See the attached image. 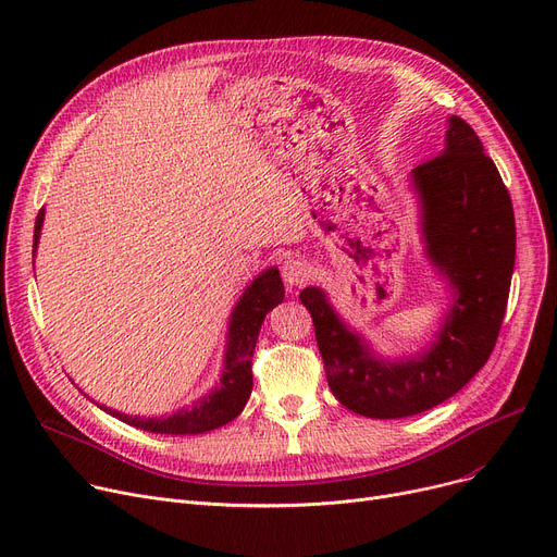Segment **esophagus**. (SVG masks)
Here are the masks:
<instances>
[{
	"label": "esophagus",
	"mask_w": 557,
	"mask_h": 557,
	"mask_svg": "<svg viewBox=\"0 0 557 557\" xmlns=\"http://www.w3.org/2000/svg\"><path fill=\"white\" fill-rule=\"evenodd\" d=\"M282 277L288 286L305 284L311 277V267L300 257H286L282 261Z\"/></svg>",
	"instance_id": "esophagus-1"
}]
</instances>
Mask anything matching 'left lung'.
Masks as SVG:
<instances>
[{"label": "left lung", "instance_id": "left-lung-1", "mask_svg": "<svg viewBox=\"0 0 557 557\" xmlns=\"http://www.w3.org/2000/svg\"><path fill=\"white\" fill-rule=\"evenodd\" d=\"M426 255L454 288V305L422 355L386 361L349 332L315 286L300 294L336 399L366 418L418 416L456 395L487 363L515 269V214L499 169L474 128L449 116L445 149L411 173Z\"/></svg>", "mask_w": 557, "mask_h": 557}]
</instances>
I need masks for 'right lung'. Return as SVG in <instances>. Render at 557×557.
I'll return each instance as SVG.
<instances>
[{"mask_svg":"<svg viewBox=\"0 0 557 557\" xmlns=\"http://www.w3.org/2000/svg\"><path fill=\"white\" fill-rule=\"evenodd\" d=\"M45 210H40L34 230V252L38 248L40 227H42ZM284 300V284L280 271L273 267L263 271L252 280V284L244 290L237 307L230 315V330H227V347L223 359V372L219 386L200 397L189 408H181L178 413H171L166 418H133L120 411H112L108 406H101L106 413L122 420L131 426L151 431V433H166V435H194L219 429L237 418L250 397L252 391V352L257 345V336L261 330L263 318Z\"/></svg>","mask_w":557,"mask_h":557,"instance_id":"1","label":"right lung"}]
</instances>
